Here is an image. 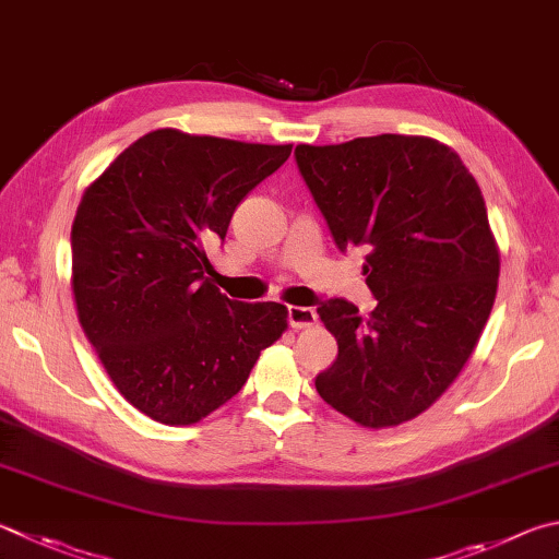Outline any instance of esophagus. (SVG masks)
I'll return each mask as SVG.
<instances>
[{
	"instance_id": "esophagus-1",
	"label": "esophagus",
	"mask_w": 559,
	"mask_h": 559,
	"mask_svg": "<svg viewBox=\"0 0 559 559\" xmlns=\"http://www.w3.org/2000/svg\"><path fill=\"white\" fill-rule=\"evenodd\" d=\"M288 322H290V328H296V330L312 328V324L318 322V312H314L312 308L290 306V308H288Z\"/></svg>"
}]
</instances>
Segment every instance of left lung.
Listing matches in <instances>:
<instances>
[{
	"mask_svg": "<svg viewBox=\"0 0 559 559\" xmlns=\"http://www.w3.org/2000/svg\"><path fill=\"white\" fill-rule=\"evenodd\" d=\"M296 164L337 249L369 251L377 298L369 318L342 298L320 302L337 359L314 389L364 428L401 425L448 391L491 314L501 263L481 190L428 136L300 144Z\"/></svg>",
	"mask_w": 559,
	"mask_h": 559,
	"instance_id": "8db88e82",
	"label": "left lung"
}]
</instances>
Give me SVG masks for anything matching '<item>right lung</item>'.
<instances>
[{"label":"right lung","mask_w":559,"mask_h":559,"mask_svg":"<svg viewBox=\"0 0 559 559\" xmlns=\"http://www.w3.org/2000/svg\"><path fill=\"white\" fill-rule=\"evenodd\" d=\"M290 144L156 129L80 200L70 231L78 318L119 393L166 425L198 423L241 391L288 328L281 302L222 296L207 247Z\"/></svg>","instance_id":"add662e5"}]
</instances>
